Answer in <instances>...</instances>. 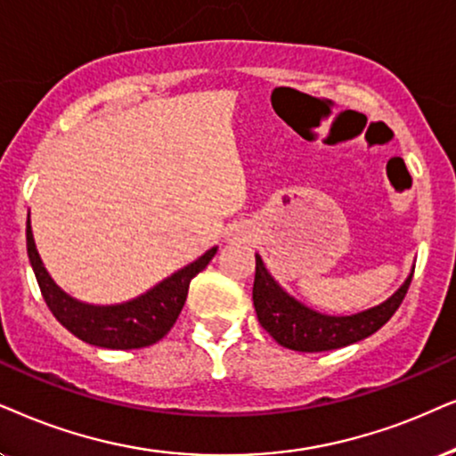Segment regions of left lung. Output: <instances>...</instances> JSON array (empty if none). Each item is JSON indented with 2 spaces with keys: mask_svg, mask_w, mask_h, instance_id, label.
I'll return each instance as SVG.
<instances>
[{
  "mask_svg": "<svg viewBox=\"0 0 456 456\" xmlns=\"http://www.w3.org/2000/svg\"><path fill=\"white\" fill-rule=\"evenodd\" d=\"M411 279L412 275L384 305L352 317H330L311 311L285 294L265 269L263 258L256 256L252 300L260 325L277 344L298 352H325L361 342L381 330L403 305Z\"/></svg>",
  "mask_w": 456,
  "mask_h": 456,
  "instance_id": "obj_1",
  "label": "left lung"
}]
</instances>
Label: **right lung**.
I'll return each instance as SVG.
<instances>
[{
    "label": "right lung",
    "instance_id": "right-lung-1",
    "mask_svg": "<svg viewBox=\"0 0 456 456\" xmlns=\"http://www.w3.org/2000/svg\"><path fill=\"white\" fill-rule=\"evenodd\" d=\"M27 252L47 308L72 336L87 344L100 346V348L133 350L156 344L158 339H162L171 331L187 300L191 279L206 269V265L216 254V248L206 252L196 263L158 283L148 294L117 306H91L66 296L52 281L44 263H41L37 248H35L33 232H30V221L27 223Z\"/></svg>",
    "mask_w": 456,
    "mask_h": 456
}]
</instances>
